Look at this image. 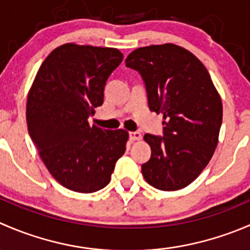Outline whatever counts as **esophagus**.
<instances>
[{
    "label": "esophagus",
    "mask_w": 250,
    "mask_h": 250,
    "mask_svg": "<svg viewBox=\"0 0 250 250\" xmlns=\"http://www.w3.org/2000/svg\"><path fill=\"white\" fill-rule=\"evenodd\" d=\"M143 135L139 132H132L129 133V140L130 141H137V140H141Z\"/></svg>",
    "instance_id": "34e87169"
}]
</instances>
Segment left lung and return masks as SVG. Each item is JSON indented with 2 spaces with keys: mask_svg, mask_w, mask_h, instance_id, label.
Masks as SVG:
<instances>
[{
  "mask_svg": "<svg viewBox=\"0 0 250 250\" xmlns=\"http://www.w3.org/2000/svg\"><path fill=\"white\" fill-rule=\"evenodd\" d=\"M145 82L148 107L163 115V137L145 134L151 158L145 180L162 191L190 185L210 161L223 122V104L197 57L173 43L141 47L125 59Z\"/></svg>",
  "mask_w": 250,
  "mask_h": 250,
  "instance_id": "8db88e82",
  "label": "left lung"
}]
</instances>
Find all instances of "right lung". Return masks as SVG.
Instances as JSON below:
<instances>
[{
    "mask_svg": "<svg viewBox=\"0 0 250 250\" xmlns=\"http://www.w3.org/2000/svg\"><path fill=\"white\" fill-rule=\"evenodd\" d=\"M123 54L116 48L66 43L42 62L29 90L26 122L32 143L53 178L90 193L111 180L128 133L89 125L104 103V88Z\"/></svg>",
    "mask_w": 250,
    "mask_h": 250,
    "instance_id": "1",
    "label": "right lung"
}]
</instances>
